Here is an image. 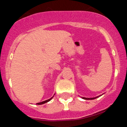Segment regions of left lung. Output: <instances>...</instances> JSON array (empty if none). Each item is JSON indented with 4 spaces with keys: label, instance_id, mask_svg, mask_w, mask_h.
Masks as SVG:
<instances>
[{
    "label": "left lung",
    "instance_id": "1",
    "mask_svg": "<svg viewBox=\"0 0 127 127\" xmlns=\"http://www.w3.org/2000/svg\"><path fill=\"white\" fill-rule=\"evenodd\" d=\"M101 95H99V96L95 97H91V98H89V97H82V98L84 99H88V100H90V99H95V98H97V97H99L101 96Z\"/></svg>",
    "mask_w": 127,
    "mask_h": 127
}]
</instances>
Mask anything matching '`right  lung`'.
Listing matches in <instances>:
<instances>
[{
    "label": "right lung",
    "mask_w": 127,
    "mask_h": 127,
    "mask_svg": "<svg viewBox=\"0 0 127 127\" xmlns=\"http://www.w3.org/2000/svg\"><path fill=\"white\" fill-rule=\"evenodd\" d=\"M54 95H55V94H54ZM53 97H54V95H53V97H51V98H50V99H47V100H45V101H41V102L37 103H36V104H37V105H42V104H44V103H45L49 102V101L51 100L52 98H53Z\"/></svg>",
    "instance_id": "right-lung-1"
}]
</instances>
